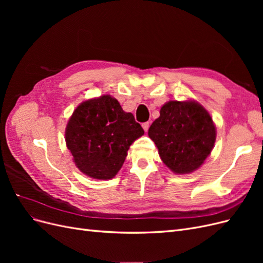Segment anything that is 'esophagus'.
<instances>
[{"mask_svg":"<svg viewBox=\"0 0 263 263\" xmlns=\"http://www.w3.org/2000/svg\"><path fill=\"white\" fill-rule=\"evenodd\" d=\"M141 126H142V128H144V130H145V132H147V130L149 129V126H150V124H149L148 122H146V123H142V125H141Z\"/></svg>","mask_w":263,"mask_h":263,"instance_id":"34e87169","label":"esophagus"}]
</instances>
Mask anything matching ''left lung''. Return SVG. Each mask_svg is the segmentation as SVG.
<instances>
[{
  "label": "left lung",
  "instance_id": "1",
  "mask_svg": "<svg viewBox=\"0 0 263 263\" xmlns=\"http://www.w3.org/2000/svg\"><path fill=\"white\" fill-rule=\"evenodd\" d=\"M149 137L155 141L163 163L178 174L200 168L216 139L213 119L194 101H170L151 124Z\"/></svg>",
  "mask_w": 263,
  "mask_h": 263
}]
</instances>
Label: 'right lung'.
I'll list each match as a JSON object with an SVG mask.
<instances>
[{
	"mask_svg": "<svg viewBox=\"0 0 263 263\" xmlns=\"http://www.w3.org/2000/svg\"><path fill=\"white\" fill-rule=\"evenodd\" d=\"M144 133L117 100L102 95L76 108L66 128V144L79 170L93 179L108 180L116 176L129 146Z\"/></svg>",
	"mask_w": 263,
	"mask_h": 263,
	"instance_id": "add662e5",
	"label": "right lung"
}]
</instances>
